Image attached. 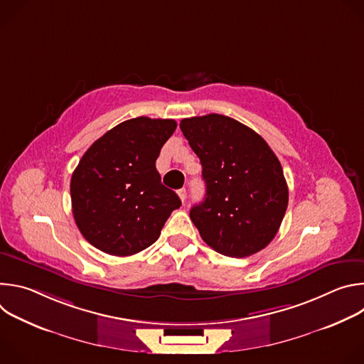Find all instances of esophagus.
Wrapping results in <instances>:
<instances>
[{
    "label": "esophagus",
    "instance_id": "1",
    "mask_svg": "<svg viewBox=\"0 0 364 364\" xmlns=\"http://www.w3.org/2000/svg\"><path fill=\"white\" fill-rule=\"evenodd\" d=\"M177 193H178V197H180V198H181V201H183V203H184V200H186V197H187V193H186V188H180V190H178V191H177Z\"/></svg>",
    "mask_w": 364,
    "mask_h": 364
}]
</instances>
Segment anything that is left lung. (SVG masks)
I'll use <instances>...</instances> for the list:
<instances>
[{"mask_svg": "<svg viewBox=\"0 0 364 364\" xmlns=\"http://www.w3.org/2000/svg\"><path fill=\"white\" fill-rule=\"evenodd\" d=\"M200 159L205 196L190 210L201 239L230 257L271 243L288 207V186L267 141L233 118L209 114L180 122Z\"/></svg>", "mask_w": 364, "mask_h": 364, "instance_id": "1", "label": "left lung"}]
</instances>
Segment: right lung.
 <instances>
[{"label": "right lung", "instance_id": "right-lung-1", "mask_svg": "<svg viewBox=\"0 0 364 364\" xmlns=\"http://www.w3.org/2000/svg\"><path fill=\"white\" fill-rule=\"evenodd\" d=\"M174 119H128L96 139L70 180L72 212L83 237L96 249L129 256L151 246L178 196L155 168L176 131Z\"/></svg>", "mask_w": 364, "mask_h": 364}]
</instances>
